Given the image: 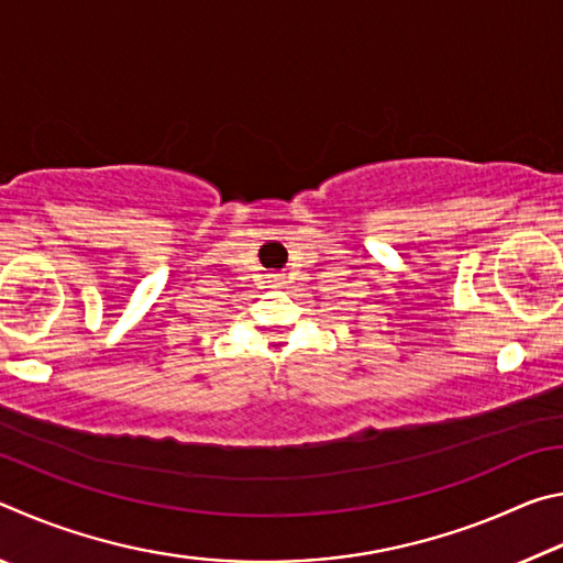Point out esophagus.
Wrapping results in <instances>:
<instances>
[{
    "mask_svg": "<svg viewBox=\"0 0 563 563\" xmlns=\"http://www.w3.org/2000/svg\"><path fill=\"white\" fill-rule=\"evenodd\" d=\"M271 283H273V285H280V283H283V278H280V275H273Z\"/></svg>",
    "mask_w": 563,
    "mask_h": 563,
    "instance_id": "1",
    "label": "esophagus"
}]
</instances>
